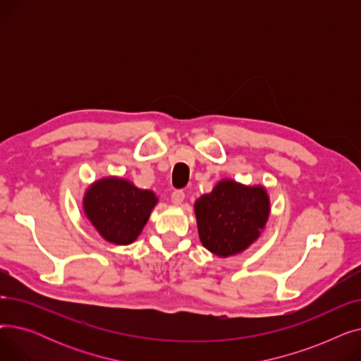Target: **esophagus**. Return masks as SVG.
<instances>
[{
	"instance_id": "1",
	"label": "esophagus",
	"mask_w": 361,
	"mask_h": 361,
	"mask_svg": "<svg viewBox=\"0 0 361 361\" xmlns=\"http://www.w3.org/2000/svg\"><path fill=\"white\" fill-rule=\"evenodd\" d=\"M184 197H185L184 192L183 190H177V192H174L173 195H171V202H173V204H176V206H180L184 202Z\"/></svg>"
}]
</instances>
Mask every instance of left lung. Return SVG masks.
Wrapping results in <instances>:
<instances>
[{
    "instance_id": "8db88e82",
    "label": "left lung",
    "mask_w": 361,
    "mask_h": 361,
    "mask_svg": "<svg viewBox=\"0 0 361 361\" xmlns=\"http://www.w3.org/2000/svg\"><path fill=\"white\" fill-rule=\"evenodd\" d=\"M195 215L203 247L225 259L259 240L271 215V199L262 184L222 178L195 202Z\"/></svg>"
}]
</instances>
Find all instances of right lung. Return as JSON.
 <instances>
[{"label": "right lung", "mask_w": 361, "mask_h": 361, "mask_svg": "<svg viewBox=\"0 0 361 361\" xmlns=\"http://www.w3.org/2000/svg\"><path fill=\"white\" fill-rule=\"evenodd\" d=\"M159 202L152 190L130 180L108 176L93 181L83 195V212L98 234L111 244L127 245L142 234Z\"/></svg>", "instance_id": "obj_1"}]
</instances>
